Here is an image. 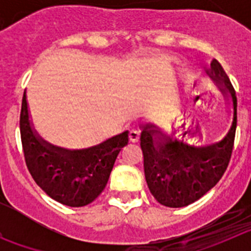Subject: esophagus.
I'll list each match as a JSON object with an SVG mask.
<instances>
[{"label":"esophagus","mask_w":251,"mask_h":251,"mask_svg":"<svg viewBox=\"0 0 251 251\" xmlns=\"http://www.w3.org/2000/svg\"><path fill=\"white\" fill-rule=\"evenodd\" d=\"M139 137H141V133H139V130L132 129L129 132V139H130V142H133V143H136V142H138L139 141Z\"/></svg>","instance_id":"1"}]
</instances>
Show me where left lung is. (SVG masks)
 <instances>
[{
    "instance_id": "8db88e82",
    "label": "left lung",
    "mask_w": 251,
    "mask_h": 251,
    "mask_svg": "<svg viewBox=\"0 0 251 251\" xmlns=\"http://www.w3.org/2000/svg\"><path fill=\"white\" fill-rule=\"evenodd\" d=\"M206 74L232 103V122L221 141L190 146L166 136L156 124H142L141 148L148 188L161 205L185 207L208 192L229 165L236 130V94L229 76L216 59Z\"/></svg>"
}]
</instances>
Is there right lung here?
<instances>
[{
    "instance_id": "obj_1",
    "label": "right lung",
    "mask_w": 251,
    "mask_h": 251,
    "mask_svg": "<svg viewBox=\"0 0 251 251\" xmlns=\"http://www.w3.org/2000/svg\"><path fill=\"white\" fill-rule=\"evenodd\" d=\"M22 150L35 182L52 200L81 207L101 194L117 156L128 145V130L83 150L51 145L37 134L30 119L26 92L20 114Z\"/></svg>"
}]
</instances>
